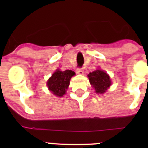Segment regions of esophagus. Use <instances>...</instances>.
<instances>
[{
    "mask_svg": "<svg viewBox=\"0 0 148 148\" xmlns=\"http://www.w3.org/2000/svg\"><path fill=\"white\" fill-rule=\"evenodd\" d=\"M76 71H77V73L78 74H81L82 75V74H84V69H82V68H78Z\"/></svg>",
    "mask_w": 148,
    "mask_h": 148,
    "instance_id": "34e87169",
    "label": "esophagus"
}]
</instances>
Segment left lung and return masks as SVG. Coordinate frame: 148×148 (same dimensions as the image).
<instances>
[{"label": "left lung", "instance_id": "left-lung-1", "mask_svg": "<svg viewBox=\"0 0 148 148\" xmlns=\"http://www.w3.org/2000/svg\"><path fill=\"white\" fill-rule=\"evenodd\" d=\"M89 82L97 94H103L111 86L110 77L104 71L97 69L87 75Z\"/></svg>", "mask_w": 148, "mask_h": 148}]
</instances>
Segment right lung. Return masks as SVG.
<instances>
[{
    "label": "right lung",
    "mask_w": 148,
    "mask_h": 148,
    "mask_svg": "<svg viewBox=\"0 0 148 148\" xmlns=\"http://www.w3.org/2000/svg\"><path fill=\"white\" fill-rule=\"evenodd\" d=\"M75 72L71 70L60 71L57 69L47 81V86L49 91L56 97H63L69 86L70 79Z\"/></svg>",
    "instance_id": "add662e5"
}]
</instances>
